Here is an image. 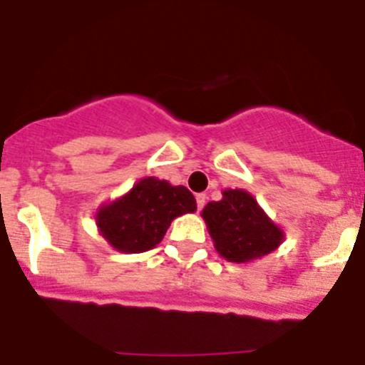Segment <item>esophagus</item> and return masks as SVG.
I'll return each mask as SVG.
<instances>
[{
	"label": "esophagus",
	"instance_id": "esophagus-1",
	"mask_svg": "<svg viewBox=\"0 0 365 365\" xmlns=\"http://www.w3.org/2000/svg\"><path fill=\"white\" fill-rule=\"evenodd\" d=\"M205 202H207V196H205V195H196V207H198V211H200V209L204 207Z\"/></svg>",
	"mask_w": 365,
	"mask_h": 365
}]
</instances>
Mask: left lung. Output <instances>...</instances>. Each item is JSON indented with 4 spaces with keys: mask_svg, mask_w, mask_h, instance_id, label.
I'll list each match as a JSON object with an SVG mask.
<instances>
[{
    "mask_svg": "<svg viewBox=\"0 0 365 365\" xmlns=\"http://www.w3.org/2000/svg\"><path fill=\"white\" fill-rule=\"evenodd\" d=\"M215 248L230 262H250L277 250L284 233L268 218L257 200L242 189H226L222 200L202 211Z\"/></svg>",
    "mask_w": 365,
    "mask_h": 365,
    "instance_id": "8db88e82",
    "label": "left lung"
}]
</instances>
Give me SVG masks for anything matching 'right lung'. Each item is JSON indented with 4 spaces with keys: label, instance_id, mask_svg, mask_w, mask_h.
I'll use <instances>...</instances> for the list:
<instances>
[{
    "label": "right lung",
    "instance_id": "obj_1",
    "mask_svg": "<svg viewBox=\"0 0 365 365\" xmlns=\"http://www.w3.org/2000/svg\"><path fill=\"white\" fill-rule=\"evenodd\" d=\"M195 211L196 200L187 187L148 176L125 196L104 204L95 222L117 252L141 253L161 242L174 218Z\"/></svg>",
    "mask_w": 365,
    "mask_h": 365
}]
</instances>
